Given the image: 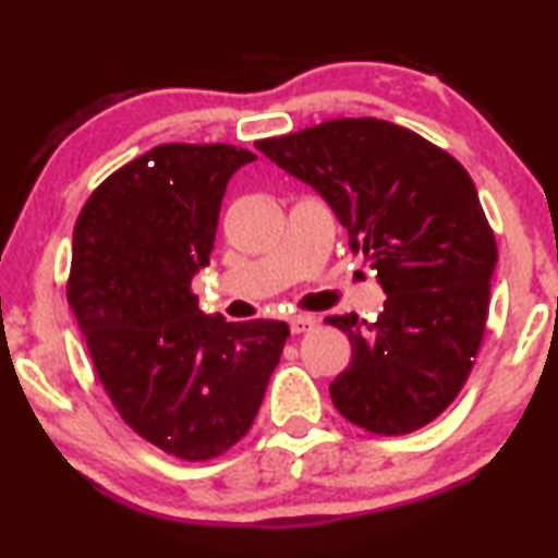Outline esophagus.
Segmentation results:
<instances>
[{
    "instance_id": "obj_1",
    "label": "esophagus",
    "mask_w": 558,
    "mask_h": 558,
    "mask_svg": "<svg viewBox=\"0 0 558 558\" xmlns=\"http://www.w3.org/2000/svg\"><path fill=\"white\" fill-rule=\"evenodd\" d=\"M288 325H291V332L293 335H301V332L312 330V327L317 325V319H314L312 314H293V317L288 319Z\"/></svg>"
}]
</instances>
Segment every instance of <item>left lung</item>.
<instances>
[{
	"mask_svg": "<svg viewBox=\"0 0 558 558\" xmlns=\"http://www.w3.org/2000/svg\"><path fill=\"white\" fill-rule=\"evenodd\" d=\"M257 150L325 197L387 293L377 322L327 317L353 348L330 385L335 408L381 436L432 424L465 385L486 330L496 241L473 179L381 119H332Z\"/></svg>",
	"mask_w": 558,
	"mask_h": 558,
	"instance_id": "obj_1",
	"label": "left lung"
}]
</instances>
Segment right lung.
Instances as JSON below:
<instances>
[{
	"instance_id": "obj_1",
	"label": "right lung",
	"mask_w": 558,
	"mask_h": 558,
	"mask_svg": "<svg viewBox=\"0 0 558 558\" xmlns=\"http://www.w3.org/2000/svg\"><path fill=\"white\" fill-rule=\"evenodd\" d=\"M257 158L169 143L113 171L72 233L66 301L124 424L179 460H213L250 432L288 325L205 314L192 278L210 265L228 181Z\"/></svg>"
}]
</instances>
